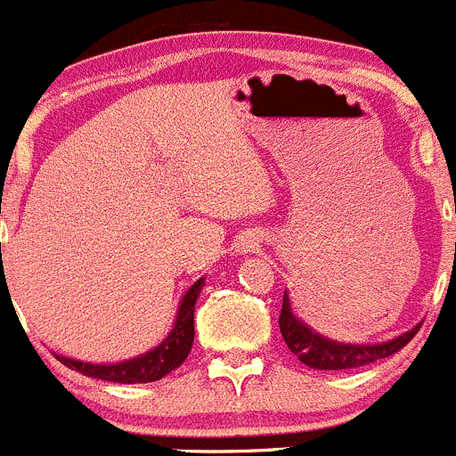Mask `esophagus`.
Here are the masks:
<instances>
[{
    "label": "esophagus",
    "instance_id": "34e87169",
    "mask_svg": "<svg viewBox=\"0 0 456 456\" xmlns=\"http://www.w3.org/2000/svg\"><path fill=\"white\" fill-rule=\"evenodd\" d=\"M250 248H255V244H248V241H246V250H250Z\"/></svg>",
    "mask_w": 456,
    "mask_h": 456
}]
</instances>
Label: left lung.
<instances>
[{
	"label": "left lung",
	"mask_w": 456,
	"mask_h": 456,
	"mask_svg": "<svg viewBox=\"0 0 456 456\" xmlns=\"http://www.w3.org/2000/svg\"><path fill=\"white\" fill-rule=\"evenodd\" d=\"M456 253V248H454ZM420 324L411 327L410 331L392 338L387 342H371V345H355V342H340L333 338L322 336L314 327L297 318L290 305L289 290H284V302H281L280 314V331L289 349L297 355V361L305 362L311 370H354V367L370 365V362L389 358L398 349L407 345Z\"/></svg>",
	"instance_id": "obj_1"
}]
</instances>
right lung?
I'll return each mask as SVG.
<instances>
[{
  "label": "right lung",
  "instance_id": "add662e5",
  "mask_svg": "<svg viewBox=\"0 0 456 456\" xmlns=\"http://www.w3.org/2000/svg\"><path fill=\"white\" fill-rule=\"evenodd\" d=\"M203 286H206V277H199V280L185 290V296L181 297L179 302V311H176V320L175 324H172L170 333L160 340V345L145 351V354L136 355V358H129V361L120 362H101V365H98V362L76 361V358H69V355L62 354H55V358H58L62 365H67L69 370H76L80 371V374L91 376V379L111 380V383L134 385L160 380L163 376L170 374L172 370L183 365L190 349H192L194 305H197L199 296H201Z\"/></svg>",
  "mask_w": 456,
  "mask_h": 456
}]
</instances>
